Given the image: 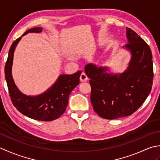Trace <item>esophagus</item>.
Wrapping results in <instances>:
<instances>
[{"label": "esophagus", "instance_id": "obj_1", "mask_svg": "<svg viewBox=\"0 0 160 160\" xmlns=\"http://www.w3.org/2000/svg\"><path fill=\"white\" fill-rule=\"evenodd\" d=\"M80 80L81 82H86V81L88 80V77L85 73L83 72L81 73L80 77Z\"/></svg>", "mask_w": 160, "mask_h": 160}]
</instances>
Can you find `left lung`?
<instances>
[{
	"mask_svg": "<svg viewBox=\"0 0 160 160\" xmlns=\"http://www.w3.org/2000/svg\"><path fill=\"white\" fill-rule=\"evenodd\" d=\"M127 38L128 43L122 48L130 53L131 58L123 72H111L108 67H97L92 63L84 67L90 78L93 109L107 120L131 115L144 102L151 91L153 68L150 47L128 28Z\"/></svg>",
	"mask_w": 160,
	"mask_h": 160,
	"instance_id": "obj_1",
	"label": "left lung"
}]
</instances>
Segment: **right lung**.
Here are the masks:
<instances>
[{
  "label": "right lung",
  "mask_w": 160,
  "mask_h": 160,
  "mask_svg": "<svg viewBox=\"0 0 160 160\" xmlns=\"http://www.w3.org/2000/svg\"><path fill=\"white\" fill-rule=\"evenodd\" d=\"M42 31V28L30 29L12 43L5 66V76L10 98L13 106L18 111L33 120L52 121L58 118L65 111L69 95L79 84L82 71H78L71 75H60L52 87L37 96H28L19 90L13 79L12 73L15 49L23 36L28 33H40Z\"/></svg>",
  "instance_id": "obj_1"
}]
</instances>
